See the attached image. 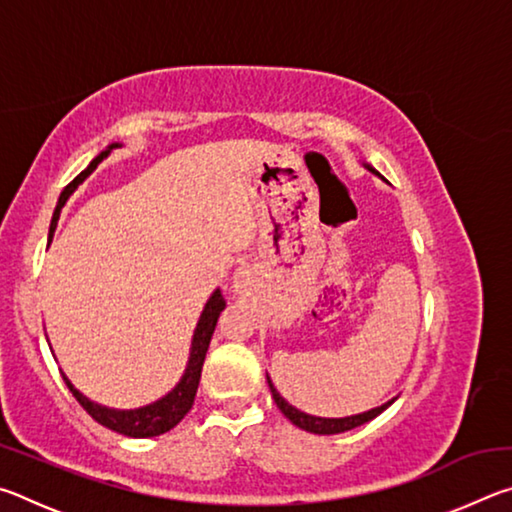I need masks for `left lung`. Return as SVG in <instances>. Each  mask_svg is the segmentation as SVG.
Here are the masks:
<instances>
[{
    "label": "left lung",
    "mask_w": 512,
    "mask_h": 512,
    "mask_svg": "<svg viewBox=\"0 0 512 512\" xmlns=\"http://www.w3.org/2000/svg\"><path fill=\"white\" fill-rule=\"evenodd\" d=\"M372 173H377L372 167H368ZM268 379V377H266ZM268 386H271V393H273V400L277 404V409H280L287 418L296 424V427L305 429L309 433H320V436H329V433H343V431H350L354 427H359L363 422H370L372 418H377L379 413H384L388 406H391L395 400H391L384 406H377V409H372L368 413H359V415H352V418H314V415H307L298 409H293L289 402H284V397L275 391V386L271 384V379H268Z\"/></svg>",
    "instance_id": "8db88e82"
}]
</instances>
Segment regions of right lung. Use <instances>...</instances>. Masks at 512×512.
<instances>
[{
	"label": "right lung",
	"instance_id": "obj_1",
	"mask_svg": "<svg viewBox=\"0 0 512 512\" xmlns=\"http://www.w3.org/2000/svg\"><path fill=\"white\" fill-rule=\"evenodd\" d=\"M108 153L110 151L99 153L97 158L90 162V167L81 171L79 176H76L72 183L63 189V194H60V198H58L54 219H51V232L56 230L60 207L65 205L69 194H72L74 189L79 187L94 169H97V164L106 158ZM49 241H51V235H49ZM223 309H225V300L221 296V291H214V296L207 300L201 320H198V327L194 332V343H192V357H189V366L185 370V377L180 379V384L173 388L167 397H162L160 402L144 406V409H137V411H112V409H103V406L90 402L88 397H83L72 384H69L67 377H63L65 384L69 391H72V395L76 397V402H79L94 420L103 424V427H108L117 433H124V436H131V438H151V436H160V433H167L169 429L176 427V424L183 420L189 413V409L194 406V397L198 391V381H201L205 354H207V348H210L212 334L216 329V323H219V316Z\"/></svg>",
	"mask_w": 512,
	"mask_h": 512
}]
</instances>
